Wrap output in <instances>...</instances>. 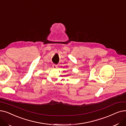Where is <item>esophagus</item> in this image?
<instances>
[{"instance_id":"obj_1","label":"esophagus","mask_w":126,"mask_h":126,"mask_svg":"<svg viewBox=\"0 0 126 126\" xmlns=\"http://www.w3.org/2000/svg\"><path fill=\"white\" fill-rule=\"evenodd\" d=\"M52 67H53V68L56 69V68H57V65H56V64H53L52 65Z\"/></svg>"}]
</instances>
